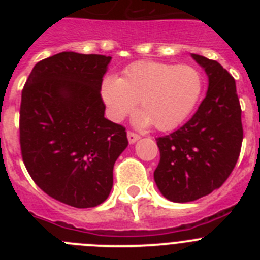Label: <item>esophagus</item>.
<instances>
[{"label":"esophagus","mask_w":260,"mask_h":260,"mask_svg":"<svg viewBox=\"0 0 260 260\" xmlns=\"http://www.w3.org/2000/svg\"><path fill=\"white\" fill-rule=\"evenodd\" d=\"M127 139H128V143L130 144H134L135 142H138L139 139H141V137L138 134H135V133H132V132H128L127 133Z\"/></svg>","instance_id":"esophagus-1"}]
</instances>
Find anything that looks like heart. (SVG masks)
Listing matches in <instances>:
<instances>
[{
	"mask_svg": "<svg viewBox=\"0 0 260 260\" xmlns=\"http://www.w3.org/2000/svg\"><path fill=\"white\" fill-rule=\"evenodd\" d=\"M201 73L189 65H171L153 61L135 62L121 78L107 75L100 95L112 121L119 122L139 105V126L152 123L168 132L183 122L202 93Z\"/></svg>",
	"mask_w": 260,
	"mask_h": 260,
	"instance_id": "1",
	"label": "heart"
}]
</instances>
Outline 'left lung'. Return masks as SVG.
I'll list each match as a JSON object with an SVG mask.
<instances>
[{
	"label": "left lung",
	"instance_id": "obj_1",
	"mask_svg": "<svg viewBox=\"0 0 260 260\" xmlns=\"http://www.w3.org/2000/svg\"><path fill=\"white\" fill-rule=\"evenodd\" d=\"M191 57L207 74L206 98L182 127L156 139L160 162L153 178L160 192L176 203L219 189L237 162L243 138L236 80L217 61Z\"/></svg>",
	"mask_w": 260,
	"mask_h": 260
}]
</instances>
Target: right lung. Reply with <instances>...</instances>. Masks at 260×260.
Here are the masks:
<instances>
[{
    "label": "right lung",
    "instance_id": "add662e5",
    "mask_svg": "<svg viewBox=\"0 0 260 260\" xmlns=\"http://www.w3.org/2000/svg\"><path fill=\"white\" fill-rule=\"evenodd\" d=\"M112 57L62 52L38 62L22 91L20 150L49 197L71 207L102 204L127 147L125 127L104 117L100 95Z\"/></svg>",
    "mask_w": 260,
    "mask_h": 260
}]
</instances>
